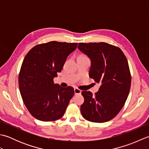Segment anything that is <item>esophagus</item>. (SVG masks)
I'll return each instance as SVG.
<instances>
[{"mask_svg":"<svg viewBox=\"0 0 149 149\" xmlns=\"http://www.w3.org/2000/svg\"><path fill=\"white\" fill-rule=\"evenodd\" d=\"M74 93H75V95H80L81 93V90L76 88L74 89Z\"/></svg>","mask_w":149,"mask_h":149,"instance_id":"34e87169","label":"esophagus"}]
</instances>
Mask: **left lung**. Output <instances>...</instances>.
<instances>
[{
  "instance_id": "8db88e82",
  "label": "left lung",
  "mask_w": 149,
  "mask_h": 149,
  "mask_svg": "<svg viewBox=\"0 0 149 149\" xmlns=\"http://www.w3.org/2000/svg\"><path fill=\"white\" fill-rule=\"evenodd\" d=\"M78 49L91 60L90 77L100 84L95 95L90 91H82V115L93 122L109 121L122 109L130 91L127 59L118 47L104 42L79 43Z\"/></svg>"
}]
</instances>
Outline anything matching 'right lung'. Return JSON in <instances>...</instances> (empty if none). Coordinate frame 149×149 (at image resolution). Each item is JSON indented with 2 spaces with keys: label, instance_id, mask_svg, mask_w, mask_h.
<instances>
[{
  "label": "right lung",
  "instance_id": "right-lung-1",
  "mask_svg": "<svg viewBox=\"0 0 149 149\" xmlns=\"http://www.w3.org/2000/svg\"><path fill=\"white\" fill-rule=\"evenodd\" d=\"M77 45L53 41L34 46L25 57L19 74V89L24 104L36 119L54 121L64 115L74 89L62 88L53 79Z\"/></svg>",
  "mask_w": 149,
  "mask_h": 149
}]
</instances>
